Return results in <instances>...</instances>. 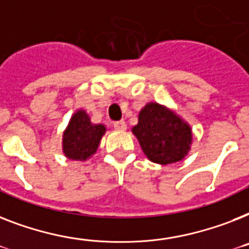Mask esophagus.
<instances>
[{
  "mask_svg": "<svg viewBox=\"0 0 249 249\" xmlns=\"http://www.w3.org/2000/svg\"><path fill=\"white\" fill-rule=\"evenodd\" d=\"M114 128L116 129V130H125L126 129V124H125V121H116V123H114Z\"/></svg>",
  "mask_w": 249,
  "mask_h": 249,
  "instance_id": "34e87169",
  "label": "esophagus"
}]
</instances>
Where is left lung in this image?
Masks as SVG:
<instances>
[{"mask_svg":"<svg viewBox=\"0 0 249 249\" xmlns=\"http://www.w3.org/2000/svg\"><path fill=\"white\" fill-rule=\"evenodd\" d=\"M149 161L160 165L179 162L191 149V125L166 106L149 102L139 111L131 129Z\"/></svg>","mask_w":249,"mask_h":249,"instance_id":"obj_1","label":"left lung"}]
</instances>
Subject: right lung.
Instances as JSON below:
<instances>
[{
	"label": "right lung",
	"mask_w": 249,
	"mask_h": 249,
	"mask_svg": "<svg viewBox=\"0 0 249 249\" xmlns=\"http://www.w3.org/2000/svg\"><path fill=\"white\" fill-rule=\"evenodd\" d=\"M105 133L104 124H92L86 111H75L62 134V152L69 160L86 161L96 153Z\"/></svg>",
	"instance_id": "obj_1"
}]
</instances>
